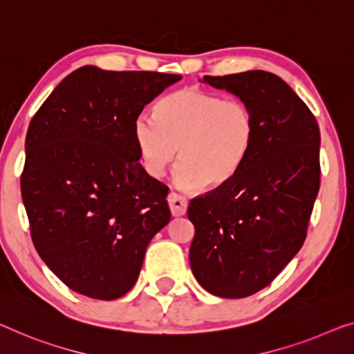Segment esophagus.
Returning a JSON list of instances; mask_svg holds the SVG:
<instances>
[{
    "instance_id": "34e87169",
    "label": "esophagus",
    "mask_w": 354,
    "mask_h": 354,
    "mask_svg": "<svg viewBox=\"0 0 354 354\" xmlns=\"http://www.w3.org/2000/svg\"><path fill=\"white\" fill-rule=\"evenodd\" d=\"M167 200H168V207H170L173 216H183L184 213H186L187 200L181 197V195L176 192H170Z\"/></svg>"
}]
</instances>
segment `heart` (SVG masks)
<instances>
[{"instance_id": "obj_1", "label": "heart", "mask_w": 354, "mask_h": 354, "mask_svg": "<svg viewBox=\"0 0 354 354\" xmlns=\"http://www.w3.org/2000/svg\"><path fill=\"white\" fill-rule=\"evenodd\" d=\"M133 136L152 178H162L181 156L173 181L181 191L192 192L205 183L223 186L239 173L256 138V119L243 100H223L184 87L157 103L156 118L140 114Z\"/></svg>"}]
</instances>
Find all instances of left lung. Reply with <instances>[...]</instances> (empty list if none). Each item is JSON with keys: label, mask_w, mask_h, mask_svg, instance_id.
<instances>
[{"label": "left lung", "mask_w": 354, "mask_h": 354, "mask_svg": "<svg viewBox=\"0 0 354 354\" xmlns=\"http://www.w3.org/2000/svg\"><path fill=\"white\" fill-rule=\"evenodd\" d=\"M203 82L236 95L256 119L239 173L187 208L194 277L211 294L241 299L268 286L304 245L319 191V127L273 73L203 76Z\"/></svg>", "instance_id": "left-lung-1"}]
</instances>
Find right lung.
<instances>
[{"instance_id": "obj_1", "label": "right lung", "mask_w": 354, "mask_h": 354, "mask_svg": "<svg viewBox=\"0 0 354 354\" xmlns=\"http://www.w3.org/2000/svg\"><path fill=\"white\" fill-rule=\"evenodd\" d=\"M181 76L82 66L31 119L20 191L33 245L68 288L114 300L133 288L171 218L168 187L141 167L135 119Z\"/></svg>"}]
</instances>
